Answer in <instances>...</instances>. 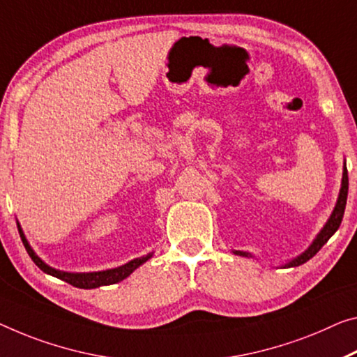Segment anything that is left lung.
Returning <instances> with one entry per match:
<instances>
[{"instance_id": "obj_1", "label": "left lung", "mask_w": 357, "mask_h": 357, "mask_svg": "<svg viewBox=\"0 0 357 357\" xmlns=\"http://www.w3.org/2000/svg\"><path fill=\"white\" fill-rule=\"evenodd\" d=\"M347 197H348V171H347V162L343 166V177H342V188H340V193L337 197V204L333 207V211L328 217V220L326 222L324 227L321 228V231L316 234V238L312 239V243L310 244V248L305 252H301L300 255L295 257V259L289 260L287 263L281 265V268H292V266H300L303 263L312 259L317 252L321 250L322 245H324L328 239L332 238L333 233L340 228V223L343 220V213H344V207H347ZM234 255L239 257H248V259H254V255L249 254V252H243V250H233Z\"/></svg>"}]
</instances>
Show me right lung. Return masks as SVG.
Wrapping results in <instances>:
<instances>
[{
  "label": "right lung",
  "mask_w": 357,
  "mask_h": 357,
  "mask_svg": "<svg viewBox=\"0 0 357 357\" xmlns=\"http://www.w3.org/2000/svg\"><path fill=\"white\" fill-rule=\"evenodd\" d=\"M17 228H19L22 243H24L26 252H29L31 260L35 261V265L40 268L41 271H45L46 274H51V276H54V278L62 279V281L68 282L75 287H79V289H96L100 286H112V284H116L119 281H123V279H126L128 276H130V274H132L137 268H139L140 265H144L146 260H150L153 257V252H151V254L139 257V259H134L128 263H124V265H121V266L109 268V270H103V271H91V273L60 271V270H56V268L49 266L45 260H41L40 257L36 255V252L31 249L29 241H26L24 229H22L19 222H17Z\"/></svg>",
  "instance_id": "1"
}]
</instances>
